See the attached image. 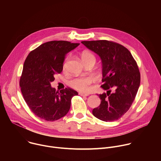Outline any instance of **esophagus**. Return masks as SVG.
Listing matches in <instances>:
<instances>
[{
  "mask_svg": "<svg viewBox=\"0 0 161 161\" xmlns=\"http://www.w3.org/2000/svg\"><path fill=\"white\" fill-rule=\"evenodd\" d=\"M79 95L81 96H89V94H85V93H83V92H79Z\"/></svg>",
  "mask_w": 161,
  "mask_h": 161,
  "instance_id": "1",
  "label": "esophagus"
}]
</instances>
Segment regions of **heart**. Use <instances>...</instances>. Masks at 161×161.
<instances>
[{"label": "heart", "instance_id": "obj_1", "mask_svg": "<svg viewBox=\"0 0 161 161\" xmlns=\"http://www.w3.org/2000/svg\"><path fill=\"white\" fill-rule=\"evenodd\" d=\"M90 58L95 59L94 56L90 52H85L82 53L81 59L83 61ZM65 64L64 65L65 67ZM94 81V78L93 76L88 77H78L73 79L69 82V85L73 88L82 92H86L89 90V85Z\"/></svg>", "mask_w": 161, "mask_h": 161}]
</instances>
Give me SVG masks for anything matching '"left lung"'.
Segmentation results:
<instances>
[{
    "mask_svg": "<svg viewBox=\"0 0 161 161\" xmlns=\"http://www.w3.org/2000/svg\"><path fill=\"white\" fill-rule=\"evenodd\" d=\"M81 43L100 57L103 82L101 86L107 90L106 94H97L101 104L92 110L94 116L104 122L117 120L129 110L139 89L138 67L130 52L121 44L106 40Z\"/></svg>",
    "mask_w": 161,
    "mask_h": 161,
    "instance_id": "1",
    "label": "left lung"
}]
</instances>
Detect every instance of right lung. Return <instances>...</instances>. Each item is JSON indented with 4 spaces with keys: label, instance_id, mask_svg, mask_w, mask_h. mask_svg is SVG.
Listing matches in <instances>:
<instances>
[{
    "label": "right lung",
    "instance_id": "obj_1",
    "mask_svg": "<svg viewBox=\"0 0 161 161\" xmlns=\"http://www.w3.org/2000/svg\"><path fill=\"white\" fill-rule=\"evenodd\" d=\"M79 43L52 41L41 44L26 58L19 80L21 93L31 111L42 120L53 122L69 111L71 99L78 94L70 88L57 92L52 87L54 76L63 69L67 53Z\"/></svg>",
    "mask_w": 161,
    "mask_h": 161
}]
</instances>
